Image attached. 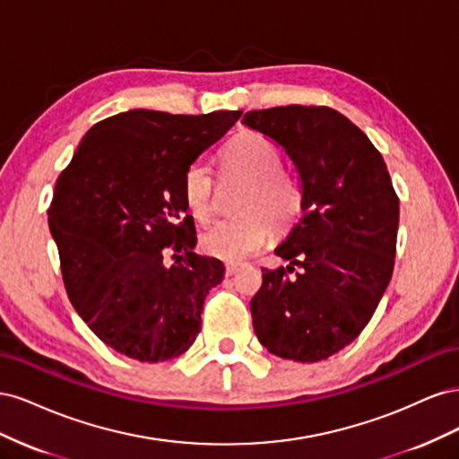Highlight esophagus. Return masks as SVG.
I'll list each match as a JSON object with an SVG mask.
<instances>
[{
    "label": "esophagus",
    "instance_id": "34e87169",
    "mask_svg": "<svg viewBox=\"0 0 459 459\" xmlns=\"http://www.w3.org/2000/svg\"><path fill=\"white\" fill-rule=\"evenodd\" d=\"M239 268H241V264H238V262H228V264H226V273H228V275H233Z\"/></svg>",
    "mask_w": 459,
    "mask_h": 459
}]
</instances>
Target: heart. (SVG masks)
<instances>
[{"label":"heart","mask_w":459,"mask_h":459,"mask_svg":"<svg viewBox=\"0 0 459 459\" xmlns=\"http://www.w3.org/2000/svg\"><path fill=\"white\" fill-rule=\"evenodd\" d=\"M281 162V149L255 130L231 137L220 151L221 170L245 182V189L235 204L239 216L221 220L203 233L201 247L206 255L228 262L241 260L266 243L270 230L281 233L295 224L302 208V189ZM182 193L193 216L201 221L211 218L214 178L208 166H187Z\"/></svg>","instance_id":"heart-1"}]
</instances>
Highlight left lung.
I'll list each match as a JSON object with an SVG mask.
<instances>
[{
    "mask_svg": "<svg viewBox=\"0 0 459 459\" xmlns=\"http://www.w3.org/2000/svg\"><path fill=\"white\" fill-rule=\"evenodd\" d=\"M243 124L285 149L302 189L300 218L275 248L290 264L262 268L253 327L272 354L319 362L362 333L391 281L396 191L381 152L335 108L248 110ZM293 265L303 270L289 278Z\"/></svg>",
    "mask_w": 459,
    "mask_h": 459,
    "instance_id": "left-lung-1",
    "label": "left lung"
}]
</instances>
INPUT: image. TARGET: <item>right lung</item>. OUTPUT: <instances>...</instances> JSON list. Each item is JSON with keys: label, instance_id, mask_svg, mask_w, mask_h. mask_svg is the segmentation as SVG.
Masks as SVG:
<instances>
[{"label": "right lung", "instance_id": "1", "mask_svg": "<svg viewBox=\"0 0 459 459\" xmlns=\"http://www.w3.org/2000/svg\"><path fill=\"white\" fill-rule=\"evenodd\" d=\"M241 115L134 108L108 117L88 130L57 178L48 216L65 289L117 352L157 364L199 335L204 299L224 280V264L193 253L182 179Z\"/></svg>", "mask_w": 459, "mask_h": 459}]
</instances>
